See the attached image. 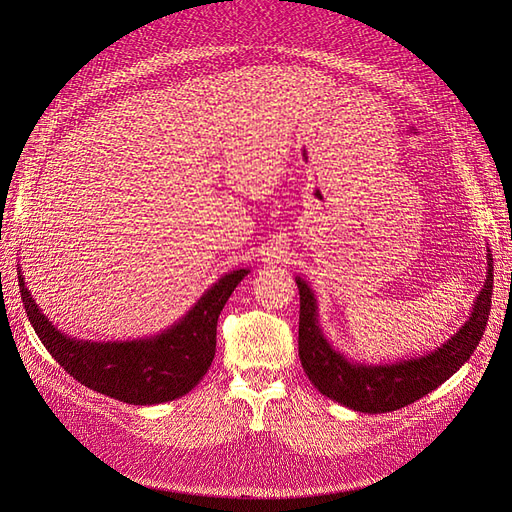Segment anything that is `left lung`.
I'll list each match as a JSON object with an SVG mask.
<instances>
[{
	"label": "left lung",
	"mask_w": 512,
	"mask_h": 512,
	"mask_svg": "<svg viewBox=\"0 0 512 512\" xmlns=\"http://www.w3.org/2000/svg\"><path fill=\"white\" fill-rule=\"evenodd\" d=\"M301 294L299 357L311 384L340 405L359 413H390L423 398L473 355L492 307L494 261L488 253V276L463 328L438 351L384 365L348 361L326 340L317 321V301L303 278H294Z\"/></svg>",
	"instance_id": "left-lung-1"
}]
</instances>
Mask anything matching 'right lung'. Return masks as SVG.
<instances>
[{
    "instance_id": "right-lung-1",
    "label": "right lung",
    "mask_w": 512,
    "mask_h": 512,
    "mask_svg": "<svg viewBox=\"0 0 512 512\" xmlns=\"http://www.w3.org/2000/svg\"><path fill=\"white\" fill-rule=\"evenodd\" d=\"M249 270L222 276L178 324L145 340L91 342L74 340L51 326L24 286H18L26 317L49 355L87 388L128 405H159L191 392L207 373L215 355L218 317Z\"/></svg>"
}]
</instances>
